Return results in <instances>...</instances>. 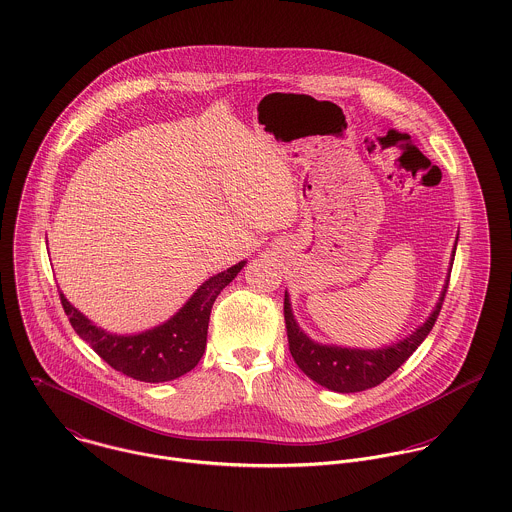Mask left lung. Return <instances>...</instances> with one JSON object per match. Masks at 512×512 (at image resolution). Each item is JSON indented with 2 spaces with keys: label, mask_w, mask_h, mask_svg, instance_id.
I'll use <instances>...</instances> for the list:
<instances>
[{
  "label": "left lung",
  "mask_w": 512,
  "mask_h": 512,
  "mask_svg": "<svg viewBox=\"0 0 512 512\" xmlns=\"http://www.w3.org/2000/svg\"><path fill=\"white\" fill-rule=\"evenodd\" d=\"M455 246H457V240H455ZM453 256H455V248H453L451 260H453ZM449 274H451V266H449ZM449 274L445 278L443 290L439 293L438 303H436L434 311L430 313V317L402 341L380 347V349H355V347L351 349V347L323 345V343L313 341L297 325V321L293 317L292 301L286 292L284 317H286L290 353H292L295 365L299 366L313 382H317L333 392L351 394V392H363V390L378 386L394 370H398L408 361V357L422 345V341L432 331V327L438 319L447 286H449Z\"/></svg>",
  "instance_id": "8db88e82"
}]
</instances>
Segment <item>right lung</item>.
<instances>
[{"label": "right lung", "instance_id": "add662e5", "mask_svg": "<svg viewBox=\"0 0 512 512\" xmlns=\"http://www.w3.org/2000/svg\"><path fill=\"white\" fill-rule=\"evenodd\" d=\"M244 266L246 260L209 278L165 323L136 335H116L96 327L63 292L61 303L76 335L112 368L142 382H167L199 365L207 347L213 303Z\"/></svg>", "mask_w": 512, "mask_h": 512}]
</instances>
